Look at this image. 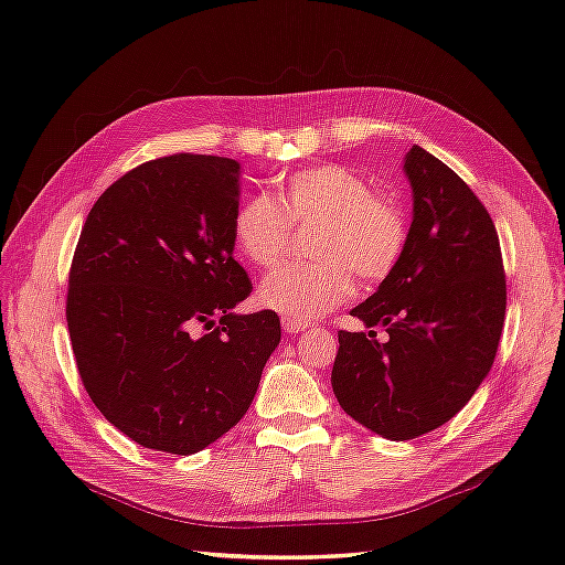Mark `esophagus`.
<instances>
[{"instance_id":"obj_1","label":"esophagus","mask_w":565,"mask_h":565,"mask_svg":"<svg viewBox=\"0 0 565 565\" xmlns=\"http://www.w3.org/2000/svg\"><path fill=\"white\" fill-rule=\"evenodd\" d=\"M281 327H284L286 333H299V331L309 327V321H296V319H289V317H281Z\"/></svg>"}]
</instances>
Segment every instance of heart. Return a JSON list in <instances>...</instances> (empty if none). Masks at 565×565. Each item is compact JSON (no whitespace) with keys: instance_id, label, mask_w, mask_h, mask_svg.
<instances>
[{"instance_id":"obj_1","label":"heart","mask_w":565,"mask_h":565,"mask_svg":"<svg viewBox=\"0 0 565 565\" xmlns=\"http://www.w3.org/2000/svg\"><path fill=\"white\" fill-rule=\"evenodd\" d=\"M313 226L309 254L262 284L259 303L281 317L311 321L353 294V276L386 281L408 248V216L394 196L374 191L349 167L319 164L294 171L276 196L252 194L238 202L232 232L256 269H274L291 252L296 232Z\"/></svg>"}]
</instances>
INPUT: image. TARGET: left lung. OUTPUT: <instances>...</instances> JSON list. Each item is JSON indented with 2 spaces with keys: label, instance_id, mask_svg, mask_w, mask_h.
<instances>
[{
  "label": "left lung",
  "instance_id": "1",
  "mask_svg": "<svg viewBox=\"0 0 565 565\" xmlns=\"http://www.w3.org/2000/svg\"><path fill=\"white\" fill-rule=\"evenodd\" d=\"M408 248L351 313L374 331H339L331 386L341 408L391 441L444 426L489 374L505 319V271L493 218L471 186L411 147Z\"/></svg>",
  "mask_w": 565,
  "mask_h": 565
}]
</instances>
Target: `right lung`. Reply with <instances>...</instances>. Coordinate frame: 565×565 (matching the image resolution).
<instances>
[{"mask_svg":"<svg viewBox=\"0 0 565 565\" xmlns=\"http://www.w3.org/2000/svg\"><path fill=\"white\" fill-rule=\"evenodd\" d=\"M238 164L169 154L92 206L70 266L66 327L104 418L151 451L189 456L252 406L281 321L238 317L252 279L234 259Z\"/></svg>","mask_w":565,"mask_h":565,"instance_id":"obj_1","label":"right lung"}]
</instances>
